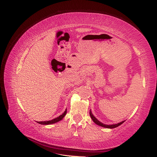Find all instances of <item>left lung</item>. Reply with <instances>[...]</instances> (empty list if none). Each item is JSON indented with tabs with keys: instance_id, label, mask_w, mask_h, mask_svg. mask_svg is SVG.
Returning a JSON list of instances; mask_svg holds the SVG:
<instances>
[{
	"instance_id": "left-lung-1",
	"label": "left lung",
	"mask_w": 157,
	"mask_h": 157,
	"mask_svg": "<svg viewBox=\"0 0 157 157\" xmlns=\"http://www.w3.org/2000/svg\"><path fill=\"white\" fill-rule=\"evenodd\" d=\"M90 117L92 118V119L93 120V121H94L96 124H97L98 125H100L101 127H103V128H117V127L119 126L120 125H121L123 123H124L125 121H123L121 122H120L119 123H117V124H113V125H105V124H103V123H102L101 122H100L98 120L96 119L95 117L92 115V113L91 112V111H90Z\"/></svg>"
}]
</instances>
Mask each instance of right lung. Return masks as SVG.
<instances>
[{
	"instance_id": "add662e5",
	"label": "right lung",
	"mask_w": 157,
	"mask_h": 157,
	"mask_svg": "<svg viewBox=\"0 0 157 157\" xmlns=\"http://www.w3.org/2000/svg\"><path fill=\"white\" fill-rule=\"evenodd\" d=\"M67 113V109L65 111V112L63 113L62 115H61L60 116H59L58 117H56L55 119H53L52 120H51V121H38V123H39V124H42V125H49V124H52V123H55L56 122H58L59 121H61V119H63V118L65 116Z\"/></svg>"
}]
</instances>
